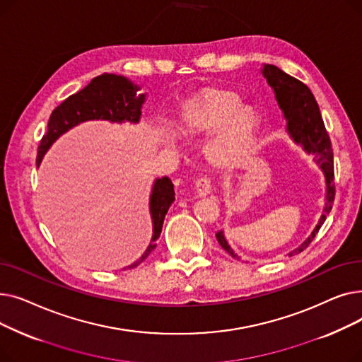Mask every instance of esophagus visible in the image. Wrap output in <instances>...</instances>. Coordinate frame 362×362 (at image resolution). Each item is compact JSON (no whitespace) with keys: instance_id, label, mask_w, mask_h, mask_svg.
Returning <instances> with one entry per match:
<instances>
[{"instance_id":"34e87169","label":"esophagus","mask_w":362,"mask_h":362,"mask_svg":"<svg viewBox=\"0 0 362 362\" xmlns=\"http://www.w3.org/2000/svg\"><path fill=\"white\" fill-rule=\"evenodd\" d=\"M211 192V182L208 180L206 177H202L199 180H197L195 183V194L197 197H206L208 194Z\"/></svg>"}]
</instances>
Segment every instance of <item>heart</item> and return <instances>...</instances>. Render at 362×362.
<instances>
[{"label": "heart", "mask_w": 362, "mask_h": 362, "mask_svg": "<svg viewBox=\"0 0 362 362\" xmlns=\"http://www.w3.org/2000/svg\"><path fill=\"white\" fill-rule=\"evenodd\" d=\"M177 123L186 138L208 135L204 154L211 165L235 168L252 151L261 116L255 105L240 103L239 93L210 89L183 103Z\"/></svg>", "instance_id": "b5f03b06"}]
</instances>
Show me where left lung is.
<instances>
[{
  "instance_id": "1",
  "label": "left lung",
  "mask_w": 362,
  "mask_h": 362,
  "mask_svg": "<svg viewBox=\"0 0 362 362\" xmlns=\"http://www.w3.org/2000/svg\"><path fill=\"white\" fill-rule=\"evenodd\" d=\"M261 73L274 92L279 108L283 112L284 120H286L288 135L296 145L302 146V149L305 151L307 154L314 156L315 163L321 168L326 180V204L325 208H322V214L311 235L303 240L298 248L288 254L289 257H292L295 254L302 252L313 242V239L320 230V227L326 221L327 214L332 211L336 192L333 149L327 130L325 127V122L321 119L318 104L310 88L273 64H264ZM216 236L218 243L221 245V248L226 252H229L233 258L239 259L238 254H235L229 242L226 240L224 232L220 230L217 232Z\"/></svg>"
}]
</instances>
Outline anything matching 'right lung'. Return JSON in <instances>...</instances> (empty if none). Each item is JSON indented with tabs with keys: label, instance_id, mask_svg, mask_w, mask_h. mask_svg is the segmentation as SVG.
Instances as JSON below:
<instances>
[{
	"label": "right lung",
	"instance_id": "obj_1",
	"mask_svg": "<svg viewBox=\"0 0 362 362\" xmlns=\"http://www.w3.org/2000/svg\"><path fill=\"white\" fill-rule=\"evenodd\" d=\"M139 85H135L124 76L104 73L93 78L82 90L57 107L49 116L48 130L37 148L36 165L40 167L47 151L66 132L88 120H107L111 123H138L142 114V105L146 93H138ZM175 201V186L164 176L156 179L149 197V213L152 220V238L142 257L130 264L127 269L139 265L156 250V240L163 230L164 217Z\"/></svg>",
	"mask_w": 362,
	"mask_h": 362
}]
</instances>
